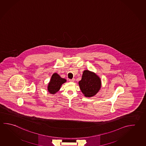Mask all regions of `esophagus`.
<instances>
[{"instance_id": "34e87169", "label": "esophagus", "mask_w": 146, "mask_h": 146, "mask_svg": "<svg viewBox=\"0 0 146 146\" xmlns=\"http://www.w3.org/2000/svg\"><path fill=\"white\" fill-rule=\"evenodd\" d=\"M69 80L70 82H74V81H75V79H74V78H73V79H69Z\"/></svg>"}]
</instances>
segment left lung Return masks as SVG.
Wrapping results in <instances>:
<instances>
[{
    "mask_svg": "<svg viewBox=\"0 0 146 146\" xmlns=\"http://www.w3.org/2000/svg\"><path fill=\"white\" fill-rule=\"evenodd\" d=\"M79 86L86 97H92L100 90L101 81L97 75L88 70H85L83 72L82 80L79 82Z\"/></svg>",
    "mask_w": 146,
    "mask_h": 146,
    "instance_id": "1",
    "label": "left lung"
}]
</instances>
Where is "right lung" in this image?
<instances>
[{
  "instance_id": "right-lung-1",
  "label": "right lung",
  "mask_w": 146,
  "mask_h": 146,
  "mask_svg": "<svg viewBox=\"0 0 146 146\" xmlns=\"http://www.w3.org/2000/svg\"><path fill=\"white\" fill-rule=\"evenodd\" d=\"M66 80L60 77L58 74L54 73L52 76L51 79L48 84V90L51 94H54L59 91L62 84H63Z\"/></svg>"
}]
</instances>
